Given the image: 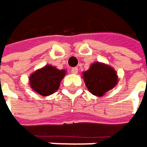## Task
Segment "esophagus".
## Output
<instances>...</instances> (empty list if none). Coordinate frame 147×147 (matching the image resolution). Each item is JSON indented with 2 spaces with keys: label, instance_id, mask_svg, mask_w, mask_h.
<instances>
[{
  "label": "esophagus",
  "instance_id": "1",
  "mask_svg": "<svg viewBox=\"0 0 147 147\" xmlns=\"http://www.w3.org/2000/svg\"><path fill=\"white\" fill-rule=\"evenodd\" d=\"M71 73L74 74H78V67H73L71 69Z\"/></svg>",
  "mask_w": 147,
  "mask_h": 147
}]
</instances>
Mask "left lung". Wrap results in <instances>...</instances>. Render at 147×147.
<instances>
[{
    "instance_id": "1",
    "label": "left lung",
    "mask_w": 147,
    "mask_h": 147,
    "mask_svg": "<svg viewBox=\"0 0 147 147\" xmlns=\"http://www.w3.org/2000/svg\"><path fill=\"white\" fill-rule=\"evenodd\" d=\"M83 80L92 94L102 97L116 86L118 76L115 70L110 66L96 61L90 66L87 71L83 72Z\"/></svg>"
}]
</instances>
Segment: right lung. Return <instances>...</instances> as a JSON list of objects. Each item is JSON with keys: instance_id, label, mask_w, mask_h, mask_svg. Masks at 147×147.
I'll return each instance as SVG.
<instances>
[{"instance_id": "obj_1", "label": "right lung", "mask_w": 147, "mask_h": 147, "mask_svg": "<svg viewBox=\"0 0 147 147\" xmlns=\"http://www.w3.org/2000/svg\"><path fill=\"white\" fill-rule=\"evenodd\" d=\"M65 75V69L60 70L51 65H45L30 75L29 85L34 92L42 97L49 96L59 89Z\"/></svg>"}]
</instances>
